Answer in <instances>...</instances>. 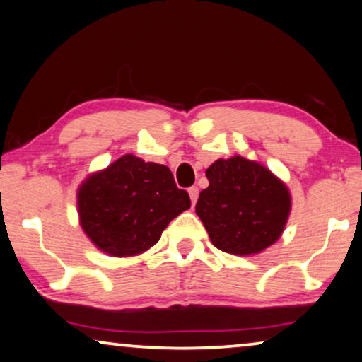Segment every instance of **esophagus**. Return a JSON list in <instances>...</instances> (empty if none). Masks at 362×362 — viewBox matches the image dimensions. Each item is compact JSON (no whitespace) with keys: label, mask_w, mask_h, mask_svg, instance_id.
Masks as SVG:
<instances>
[{"label":"esophagus","mask_w":362,"mask_h":362,"mask_svg":"<svg viewBox=\"0 0 362 362\" xmlns=\"http://www.w3.org/2000/svg\"><path fill=\"white\" fill-rule=\"evenodd\" d=\"M189 197H190L192 205H195L197 199H199V189H197V187H190V189H189Z\"/></svg>","instance_id":"esophagus-1"}]
</instances>
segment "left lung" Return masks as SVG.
I'll use <instances>...</instances> for the list:
<instances>
[{"label": "left lung", "instance_id": "8db88e82", "mask_svg": "<svg viewBox=\"0 0 362 362\" xmlns=\"http://www.w3.org/2000/svg\"><path fill=\"white\" fill-rule=\"evenodd\" d=\"M205 175L209 187L200 192L195 211L216 248L250 257L278 242L291 211L290 189L281 178L242 156L218 158Z\"/></svg>", "mask_w": 362, "mask_h": 362}]
</instances>
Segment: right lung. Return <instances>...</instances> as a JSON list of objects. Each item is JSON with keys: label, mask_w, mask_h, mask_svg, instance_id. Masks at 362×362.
<instances>
[{"label": "right lung", "mask_w": 362, "mask_h": 362, "mask_svg": "<svg viewBox=\"0 0 362 362\" xmlns=\"http://www.w3.org/2000/svg\"><path fill=\"white\" fill-rule=\"evenodd\" d=\"M79 225L110 257H137L160 240L170 221L190 209L170 168L125 153L93 172L77 189Z\"/></svg>", "instance_id": "1"}]
</instances>
